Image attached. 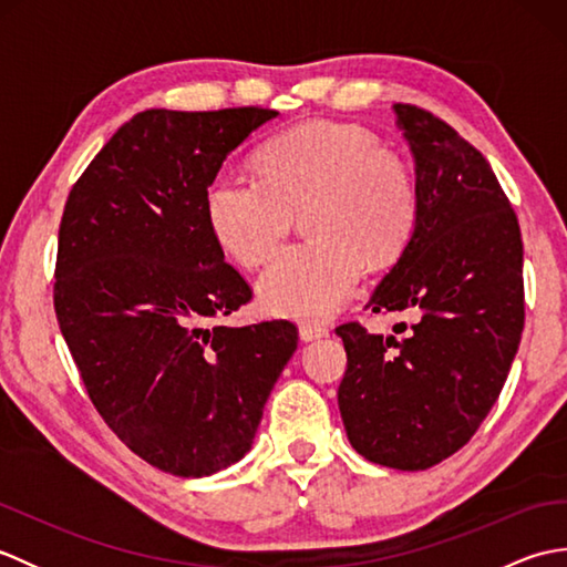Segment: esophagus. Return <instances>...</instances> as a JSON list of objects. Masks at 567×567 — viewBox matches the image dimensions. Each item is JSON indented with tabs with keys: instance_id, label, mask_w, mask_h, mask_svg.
<instances>
[{
	"instance_id": "obj_1",
	"label": "esophagus",
	"mask_w": 567,
	"mask_h": 567,
	"mask_svg": "<svg viewBox=\"0 0 567 567\" xmlns=\"http://www.w3.org/2000/svg\"><path fill=\"white\" fill-rule=\"evenodd\" d=\"M329 333L327 327H321V323H299V336H302V341H315V339H323V336Z\"/></svg>"
}]
</instances>
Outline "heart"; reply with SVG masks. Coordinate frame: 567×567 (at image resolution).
<instances>
[{"label": "heart", "mask_w": 567, "mask_h": 567, "mask_svg": "<svg viewBox=\"0 0 567 567\" xmlns=\"http://www.w3.org/2000/svg\"><path fill=\"white\" fill-rule=\"evenodd\" d=\"M260 177L221 171L204 192L209 231L246 268L268 260L295 216L307 212L309 244L282 250L258 295L272 315L321 321L353 297L363 262L402 256L419 221L409 165L353 124L309 122L262 146Z\"/></svg>", "instance_id": "obj_1"}]
</instances>
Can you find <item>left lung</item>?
Listing matches in <instances>:
<instances>
[{"label":"left lung","mask_w":567,"mask_h":567,"mask_svg":"<svg viewBox=\"0 0 567 567\" xmlns=\"http://www.w3.org/2000/svg\"><path fill=\"white\" fill-rule=\"evenodd\" d=\"M392 110L414 155L419 221L368 309L416 321L404 339L358 321L336 329L348 355L339 409L368 461L426 470L473 439L509 375L524 331V246L485 155L426 110Z\"/></svg>","instance_id":"obj_1"}]
</instances>
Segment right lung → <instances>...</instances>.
<instances>
[{
	"mask_svg": "<svg viewBox=\"0 0 567 567\" xmlns=\"http://www.w3.org/2000/svg\"><path fill=\"white\" fill-rule=\"evenodd\" d=\"M275 116L262 106L141 112L65 202L60 331L106 426L163 473L204 477L240 461L297 351L285 319L209 327L252 292L209 231L204 192L226 155Z\"/></svg>",
	"mask_w": 567,
	"mask_h": 567,
	"instance_id": "right-lung-1",
	"label": "right lung"
}]
</instances>
